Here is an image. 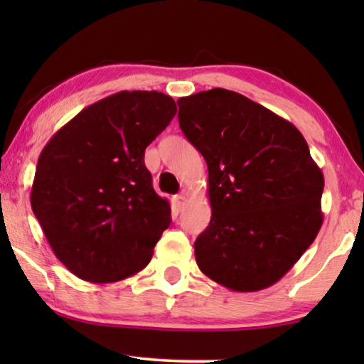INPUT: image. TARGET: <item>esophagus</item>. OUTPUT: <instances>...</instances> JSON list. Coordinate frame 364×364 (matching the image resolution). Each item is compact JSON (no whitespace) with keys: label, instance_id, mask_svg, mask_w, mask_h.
Returning a JSON list of instances; mask_svg holds the SVG:
<instances>
[{"label":"esophagus","instance_id":"34e87169","mask_svg":"<svg viewBox=\"0 0 364 364\" xmlns=\"http://www.w3.org/2000/svg\"><path fill=\"white\" fill-rule=\"evenodd\" d=\"M186 203H187V196H186V193H183V192L173 197V205H176L177 210H182Z\"/></svg>","mask_w":364,"mask_h":364}]
</instances>
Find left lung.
I'll return each instance as SVG.
<instances>
[{
    "label": "left lung",
    "mask_w": 364,
    "mask_h": 364,
    "mask_svg": "<svg viewBox=\"0 0 364 364\" xmlns=\"http://www.w3.org/2000/svg\"><path fill=\"white\" fill-rule=\"evenodd\" d=\"M178 124L208 168L212 217L196 260L233 291L277 283L315 240L325 178L301 132L227 89L181 97Z\"/></svg>",
    "instance_id": "8db88e82"
}]
</instances>
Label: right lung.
Instances as JSON below:
<instances>
[{
    "label": "right lung",
    "mask_w": 364,
    "mask_h": 364,
    "mask_svg": "<svg viewBox=\"0 0 364 364\" xmlns=\"http://www.w3.org/2000/svg\"><path fill=\"white\" fill-rule=\"evenodd\" d=\"M177 107L157 91H121L59 129L38 159L31 207L59 262L81 280L141 272L171 225L144 164L146 147Z\"/></svg>",
    "instance_id": "1"
}]
</instances>
